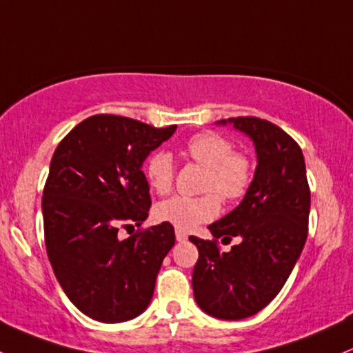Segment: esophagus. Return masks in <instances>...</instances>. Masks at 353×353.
<instances>
[{"instance_id":"1","label":"esophagus","mask_w":353,"mask_h":353,"mask_svg":"<svg viewBox=\"0 0 353 353\" xmlns=\"http://www.w3.org/2000/svg\"><path fill=\"white\" fill-rule=\"evenodd\" d=\"M176 239L179 243H183V241H185V239H188V234L184 233V231H181V230H176Z\"/></svg>"}]
</instances>
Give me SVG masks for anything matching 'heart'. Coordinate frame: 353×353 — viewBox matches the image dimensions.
I'll list each match as a JSON object with an SVG mask.
<instances>
[{
	"mask_svg": "<svg viewBox=\"0 0 353 353\" xmlns=\"http://www.w3.org/2000/svg\"><path fill=\"white\" fill-rule=\"evenodd\" d=\"M185 154L196 164L206 169L201 191L208 194L199 197L172 196L161 201L154 209V216L161 223L172 224L176 230L191 231L219 214L223 201L234 203L243 199L253 183V161L246 152L234 150V144L226 135L199 132L185 144ZM174 165L172 154L161 149L150 154L145 162V177L157 194H168L172 189Z\"/></svg>",
	"mask_w": 353,
	"mask_h": 353,
	"instance_id": "1",
	"label": "heart"
}]
</instances>
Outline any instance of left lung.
Masks as SVG:
<instances>
[{
  "mask_svg": "<svg viewBox=\"0 0 353 353\" xmlns=\"http://www.w3.org/2000/svg\"><path fill=\"white\" fill-rule=\"evenodd\" d=\"M228 122L253 139L256 172L241 204L208 226L211 241L189 238L199 251L192 290L208 315L241 320L280 293L300 258L308 236L310 185L303 152L283 129L258 117ZM236 235L239 245L228 254L219 250V237Z\"/></svg>",
  "mask_w": 353,
  "mask_h": 353,
  "instance_id": "obj_1",
  "label": "left lung"
}]
</instances>
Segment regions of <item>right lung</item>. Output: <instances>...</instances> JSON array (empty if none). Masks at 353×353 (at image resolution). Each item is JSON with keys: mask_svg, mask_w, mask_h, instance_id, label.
<instances>
[{"mask_svg": "<svg viewBox=\"0 0 353 353\" xmlns=\"http://www.w3.org/2000/svg\"><path fill=\"white\" fill-rule=\"evenodd\" d=\"M176 130L114 114L82 120L50 162L41 209L45 246L65 295L90 319L119 323L150 303L162 259L174 246L172 224L141 226L152 201L142 164Z\"/></svg>", "mask_w": 353, "mask_h": 353, "instance_id": "add662e5", "label": "right lung"}]
</instances>
